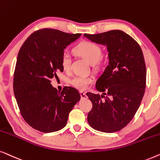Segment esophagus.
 Returning <instances> with one entry per match:
<instances>
[{
	"label": "esophagus",
	"mask_w": 160,
	"mask_h": 160,
	"mask_svg": "<svg viewBox=\"0 0 160 160\" xmlns=\"http://www.w3.org/2000/svg\"><path fill=\"white\" fill-rule=\"evenodd\" d=\"M80 96H81V98H87V95L86 93H84V92H80Z\"/></svg>",
	"instance_id": "1"
}]
</instances>
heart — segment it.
<instances>
[{
	"mask_svg": "<svg viewBox=\"0 0 160 160\" xmlns=\"http://www.w3.org/2000/svg\"><path fill=\"white\" fill-rule=\"evenodd\" d=\"M75 51L80 56L88 61L92 64L97 63L102 57V48L99 45L91 41L80 42L75 48ZM61 64L64 70L69 71L71 68L72 57L68 52L64 51L61 58ZM93 82V78L91 76L77 75L69 80L70 84L75 88L84 91L90 84Z\"/></svg>",
	"mask_w": 160,
	"mask_h": 160,
	"instance_id": "1",
	"label": "heart"
}]
</instances>
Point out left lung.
<instances>
[{
  "instance_id": "1",
  "label": "left lung",
  "mask_w": 160,
  "mask_h": 160,
  "mask_svg": "<svg viewBox=\"0 0 160 160\" xmlns=\"http://www.w3.org/2000/svg\"><path fill=\"white\" fill-rule=\"evenodd\" d=\"M84 36L107 46L109 59L96 81V89L103 95L87 93L93 104L88 122L98 131H119L133 118L144 95L147 69L142 50L131 36L121 30Z\"/></svg>"
}]
</instances>
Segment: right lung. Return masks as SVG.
<instances>
[{"mask_svg":"<svg viewBox=\"0 0 160 160\" xmlns=\"http://www.w3.org/2000/svg\"><path fill=\"white\" fill-rule=\"evenodd\" d=\"M81 34L40 29L32 33L19 51L13 74V93L22 118L42 132L58 131L67 125L69 113L80 99L77 89L64 87L59 93L51 84L64 71V48Z\"/></svg>","mask_w":160,"mask_h":160,"instance_id":"right-lung-1","label":"right lung"}]
</instances>
